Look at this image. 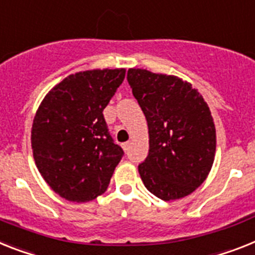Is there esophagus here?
I'll return each mask as SVG.
<instances>
[{
    "instance_id": "esophagus-1",
    "label": "esophagus",
    "mask_w": 255,
    "mask_h": 255,
    "mask_svg": "<svg viewBox=\"0 0 255 255\" xmlns=\"http://www.w3.org/2000/svg\"><path fill=\"white\" fill-rule=\"evenodd\" d=\"M129 146H131V142H129V141H128V142H124V144L122 145V147H123L124 151H127L128 149H129Z\"/></svg>"
}]
</instances>
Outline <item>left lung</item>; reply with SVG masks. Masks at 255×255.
<instances>
[{"mask_svg":"<svg viewBox=\"0 0 255 255\" xmlns=\"http://www.w3.org/2000/svg\"><path fill=\"white\" fill-rule=\"evenodd\" d=\"M128 84L149 128V154L138 164L146 189L163 201L188 196L206 180L217 149L210 109L174 75L129 68Z\"/></svg>","mask_w":255,"mask_h":255,"instance_id":"8db88e82","label":"left lung"}]
</instances>
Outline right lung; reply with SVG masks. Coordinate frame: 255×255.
Masks as SVG:
<instances>
[{"label": "right lung", "mask_w": 255, "mask_h": 255, "mask_svg": "<svg viewBox=\"0 0 255 255\" xmlns=\"http://www.w3.org/2000/svg\"><path fill=\"white\" fill-rule=\"evenodd\" d=\"M124 76V68L68 75L36 111L31 131L36 167L65 200L88 202L108 189L124 153L111 138L102 111Z\"/></svg>", "instance_id": "obj_1"}]
</instances>
